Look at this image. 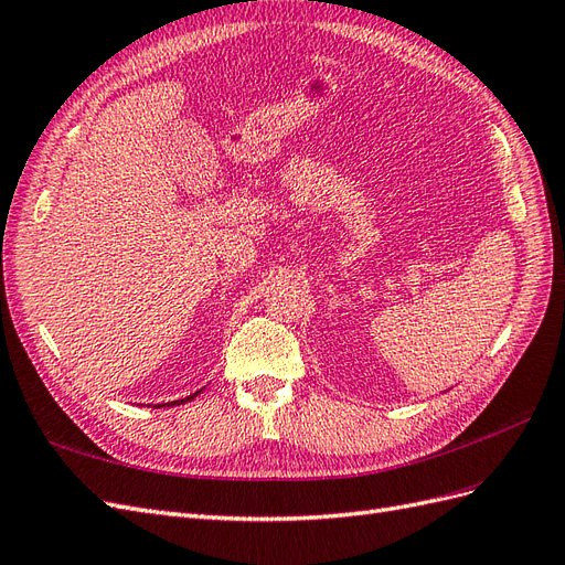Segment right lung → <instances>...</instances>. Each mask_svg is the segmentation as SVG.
I'll return each mask as SVG.
<instances>
[{
	"instance_id": "right-lung-1",
	"label": "right lung",
	"mask_w": 565,
	"mask_h": 565,
	"mask_svg": "<svg viewBox=\"0 0 565 565\" xmlns=\"http://www.w3.org/2000/svg\"><path fill=\"white\" fill-rule=\"evenodd\" d=\"M200 391H202V388H200ZM200 391L191 393V396H185V398H181V401H172V403H167V407H169V405H181V403H185V401H193V398L198 396V393H200ZM162 405H164V403H162ZM162 405H158V407H162Z\"/></svg>"
}]
</instances>
